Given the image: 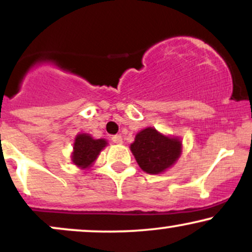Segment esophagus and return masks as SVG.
<instances>
[{
	"label": "esophagus",
	"mask_w": 252,
	"mask_h": 252,
	"mask_svg": "<svg viewBox=\"0 0 252 252\" xmlns=\"http://www.w3.org/2000/svg\"><path fill=\"white\" fill-rule=\"evenodd\" d=\"M111 140H112V142L116 143V144H122L123 143V138H122V136H121V135L112 136Z\"/></svg>",
	"instance_id": "esophagus-1"
}]
</instances>
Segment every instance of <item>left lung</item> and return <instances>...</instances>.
<instances>
[{"instance_id":"8db88e82","label":"left lung","mask_w":252,"mask_h":252,"mask_svg":"<svg viewBox=\"0 0 252 252\" xmlns=\"http://www.w3.org/2000/svg\"><path fill=\"white\" fill-rule=\"evenodd\" d=\"M138 166L148 174H161L173 167L182 153V141L178 136L161 134L153 126L142 129L130 144Z\"/></svg>"}]
</instances>
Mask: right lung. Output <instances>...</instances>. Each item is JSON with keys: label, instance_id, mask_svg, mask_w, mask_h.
Returning <instances> with one entry per match:
<instances>
[{"label": "right lung", "instance_id": "add662e5", "mask_svg": "<svg viewBox=\"0 0 252 252\" xmlns=\"http://www.w3.org/2000/svg\"><path fill=\"white\" fill-rule=\"evenodd\" d=\"M106 146L108 141L105 138L97 140L86 132L78 134L74 138L73 152L71 154L72 162L80 169L90 168Z\"/></svg>", "mask_w": 252, "mask_h": 252}]
</instances>
